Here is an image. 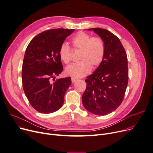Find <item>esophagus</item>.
Listing matches in <instances>:
<instances>
[{"label": "esophagus", "mask_w": 153, "mask_h": 153, "mask_svg": "<svg viewBox=\"0 0 153 153\" xmlns=\"http://www.w3.org/2000/svg\"><path fill=\"white\" fill-rule=\"evenodd\" d=\"M77 80H78V79H77V78H75V77H71V81H72V83L76 82Z\"/></svg>", "instance_id": "34e87169"}]
</instances>
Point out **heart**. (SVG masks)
<instances>
[{"instance_id": "1", "label": "heart", "mask_w": 153, "mask_h": 153, "mask_svg": "<svg viewBox=\"0 0 153 153\" xmlns=\"http://www.w3.org/2000/svg\"><path fill=\"white\" fill-rule=\"evenodd\" d=\"M73 49L80 50V62L73 63L66 68V73L75 77H82L89 74L91 68L98 67L104 59L105 47L103 40L98 37H92L84 32H80L71 40ZM59 56L61 60L68 64L71 59L69 46L63 43L59 47Z\"/></svg>"}]
</instances>
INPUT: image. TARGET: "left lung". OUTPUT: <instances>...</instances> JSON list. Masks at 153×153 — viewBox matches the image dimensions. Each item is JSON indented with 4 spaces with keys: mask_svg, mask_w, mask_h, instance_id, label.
Returning a JSON list of instances; mask_svg holds the SVG:
<instances>
[{
    "mask_svg": "<svg viewBox=\"0 0 153 153\" xmlns=\"http://www.w3.org/2000/svg\"><path fill=\"white\" fill-rule=\"evenodd\" d=\"M94 30L103 40L105 54L102 63L85 80L87 84L82 103L92 114L107 115L116 110L124 99L128 79L127 54L119 39L109 30Z\"/></svg>",
    "mask_w": 153,
    "mask_h": 153,
    "instance_id": "1",
    "label": "left lung"
}]
</instances>
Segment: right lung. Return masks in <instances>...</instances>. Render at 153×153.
I'll use <instances>...</instances> for the list:
<instances>
[{
    "mask_svg": "<svg viewBox=\"0 0 153 153\" xmlns=\"http://www.w3.org/2000/svg\"><path fill=\"white\" fill-rule=\"evenodd\" d=\"M74 29H52L37 35L26 50L22 66V83L29 102L40 113L49 114L61 108L70 77L56 79L63 70L59 49ZM54 79V78H53Z\"/></svg>",
    "mask_w": 153,
    "mask_h": 153,
    "instance_id": "right-lung-1",
    "label": "right lung"
}]
</instances>
